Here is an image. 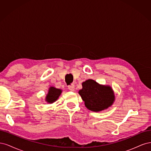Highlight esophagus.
Listing matches in <instances>:
<instances>
[{"label": "esophagus", "mask_w": 151, "mask_h": 151, "mask_svg": "<svg viewBox=\"0 0 151 151\" xmlns=\"http://www.w3.org/2000/svg\"><path fill=\"white\" fill-rule=\"evenodd\" d=\"M68 89L70 91H75V86L74 84H72L71 86H68Z\"/></svg>", "instance_id": "1"}]
</instances>
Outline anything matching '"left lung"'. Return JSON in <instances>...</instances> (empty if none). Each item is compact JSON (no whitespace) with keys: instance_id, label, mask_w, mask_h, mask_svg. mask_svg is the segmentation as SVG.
Listing matches in <instances>:
<instances>
[{"instance_id":"1","label":"left lung","mask_w":151,"mask_h":151,"mask_svg":"<svg viewBox=\"0 0 151 151\" xmlns=\"http://www.w3.org/2000/svg\"><path fill=\"white\" fill-rule=\"evenodd\" d=\"M82 86L83 88L78 93L85 106L91 111H101L115 102V93L110 86L99 84L94 80L88 79L82 83Z\"/></svg>"}]
</instances>
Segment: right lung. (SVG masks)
Here are the masks:
<instances>
[{
    "label": "right lung",
    "mask_w": 151,
    "mask_h": 151,
    "mask_svg": "<svg viewBox=\"0 0 151 151\" xmlns=\"http://www.w3.org/2000/svg\"><path fill=\"white\" fill-rule=\"evenodd\" d=\"M62 93V90L61 89H57L53 86H50L45 97V101L50 104L53 103L58 99Z\"/></svg>",
    "instance_id": "1"
}]
</instances>
